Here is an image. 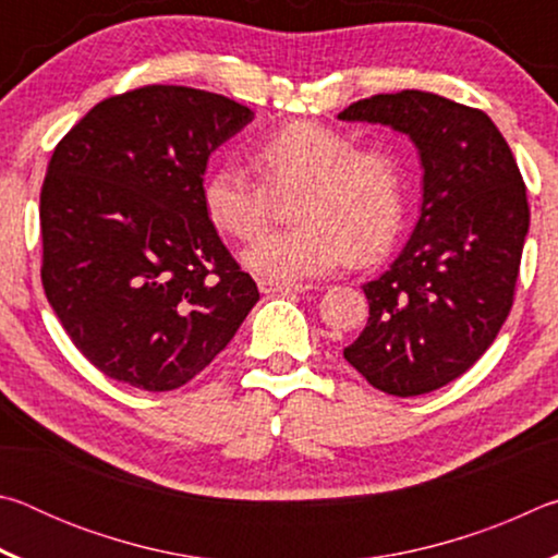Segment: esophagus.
Listing matches in <instances>:
<instances>
[{"label": "esophagus", "instance_id": "1", "mask_svg": "<svg viewBox=\"0 0 558 558\" xmlns=\"http://www.w3.org/2000/svg\"><path fill=\"white\" fill-rule=\"evenodd\" d=\"M258 288H260V292H266V295H276V292H280V295H288V292L310 290V286H295V282H270V280H260Z\"/></svg>", "mask_w": 558, "mask_h": 558}]
</instances>
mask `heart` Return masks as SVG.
Here are the masks:
<instances>
[{
  "instance_id": "1",
  "label": "heart",
  "mask_w": 558,
  "mask_h": 558,
  "mask_svg": "<svg viewBox=\"0 0 558 558\" xmlns=\"http://www.w3.org/2000/svg\"><path fill=\"white\" fill-rule=\"evenodd\" d=\"M256 179L239 165L206 177L204 209L216 231L251 241L266 229L272 196L292 194V229L270 233L243 253V266L270 282L335 270L349 258L372 263L391 248L405 211L399 157L386 147H354L342 130L292 120L251 149Z\"/></svg>"
}]
</instances>
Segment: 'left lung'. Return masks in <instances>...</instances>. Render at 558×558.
I'll return each mask as SVG.
<instances>
[{
    "instance_id": "left-lung-1",
    "label": "left lung",
    "mask_w": 558,
    "mask_h": 558,
    "mask_svg": "<svg viewBox=\"0 0 558 558\" xmlns=\"http://www.w3.org/2000/svg\"><path fill=\"white\" fill-rule=\"evenodd\" d=\"M337 118L403 132L423 167L418 223L364 286L369 323L344 359L384 393L436 391L487 352L512 310L529 231L524 179L483 110L436 93H381Z\"/></svg>"
}]
</instances>
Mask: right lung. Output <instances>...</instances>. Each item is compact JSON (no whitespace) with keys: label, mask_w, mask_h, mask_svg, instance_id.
I'll list each match as a JSON object with an SVG mask.
<instances>
[{"label":"right lung","mask_w":558,"mask_h":558,"mask_svg":"<svg viewBox=\"0 0 558 558\" xmlns=\"http://www.w3.org/2000/svg\"><path fill=\"white\" fill-rule=\"evenodd\" d=\"M253 112L219 93L145 86L98 102L41 186V282L88 362L143 391L192 381L258 302L204 209L211 153Z\"/></svg>","instance_id":"right-lung-1"}]
</instances>
